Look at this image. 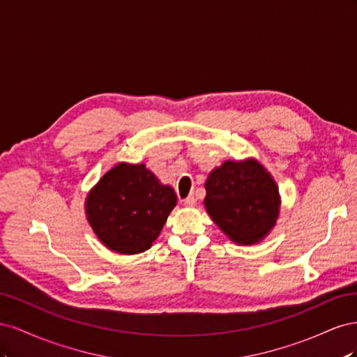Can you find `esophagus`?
<instances>
[{
  "label": "esophagus",
  "mask_w": 357,
  "mask_h": 357,
  "mask_svg": "<svg viewBox=\"0 0 357 357\" xmlns=\"http://www.w3.org/2000/svg\"><path fill=\"white\" fill-rule=\"evenodd\" d=\"M181 202H183V205H185V207H195V205H197V198L193 197V195H189L186 199H183Z\"/></svg>",
  "instance_id": "34e87169"
}]
</instances>
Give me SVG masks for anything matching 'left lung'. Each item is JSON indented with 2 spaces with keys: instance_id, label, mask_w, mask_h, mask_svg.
<instances>
[{
  "instance_id": "obj_1",
  "label": "left lung",
  "mask_w": 357,
  "mask_h": 357,
  "mask_svg": "<svg viewBox=\"0 0 357 357\" xmlns=\"http://www.w3.org/2000/svg\"><path fill=\"white\" fill-rule=\"evenodd\" d=\"M205 192V210L232 243L253 245L274 229L282 197L271 172L257 159L225 160L208 174Z\"/></svg>"
}]
</instances>
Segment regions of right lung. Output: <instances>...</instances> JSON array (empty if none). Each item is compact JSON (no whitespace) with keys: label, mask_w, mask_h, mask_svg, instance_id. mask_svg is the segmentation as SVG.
Masks as SVG:
<instances>
[{"label":"right lung","mask_w":357,"mask_h":357,"mask_svg":"<svg viewBox=\"0 0 357 357\" xmlns=\"http://www.w3.org/2000/svg\"><path fill=\"white\" fill-rule=\"evenodd\" d=\"M177 195L146 164L119 162L88 192L84 214L109 250L143 253L159 236Z\"/></svg>","instance_id":"1"}]
</instances>
